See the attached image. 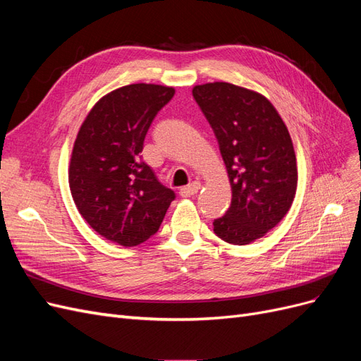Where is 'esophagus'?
Here are the masks:
<instances>
[{
  "label": "esophagus",
  "instance_id": "34e87169",
  "mask_svg": "<svg viewBox=\"0 0 361 361\" xmlns=\"http://www.w3.org/2000/svg\"><path fill=\"white\" fill-rule=\"evenodd\" d=\"M200 187H202V185L199 182H192L191 185H188V187L180 188V195H182V197H191V195L199 192Z\"/></svg>",
  "mask_w": 361,
  "mask_h": 361
}]
</instances>
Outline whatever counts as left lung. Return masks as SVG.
<instances>
[{"instance_id":"1","label":"left lung","mask_w":361,"mask_h":361,"mask_svg":"<svg viewBox=\"0 0 361 361\" xmlns=\"http://www.w3.org/2000/svg\"><path fill=\"white\" fill-rule=\"evenodd\" d=\"M192 96L216 137L232 203L214 220L223 241L245 245L265 236L289 211L297 158L289 130L265 96L231 82L195 85Z\"/></svg>"}]
</instances>
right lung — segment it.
Masks as SVG:
<instances>
[{
    "label": "right lung",
    "mask_w": 361,
    "mask_h": 361,
    "mask_svg": "<svg viewBox=\"0 0 361 361\" xmlns=\"http://www.w3.org/2000/svg\"><path fill=\"white\" fill-rule=\"evenodd\" d=\"M173 87L130 84L105 94L76 135L69 187L84 220L108 241L134 247L158 232L174 191L141 159L155 116Z\"/></svg>",
    "instance_id": "obj_1"
}]
</instances>
